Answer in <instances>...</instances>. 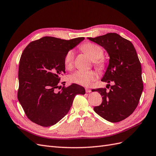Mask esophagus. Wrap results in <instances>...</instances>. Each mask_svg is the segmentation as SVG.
<instances>
[{"label":"esophagus","instance_id":"obj_1","mask_svg":"<svg viewBox=\"0 0 156 156\" xmlns=\"http://www.w3.org/2000/svg\"><path fill=\"white\" fill-rule=\"evenodd\" d=\"M85 90H86V92L87 93H89V92H92V90L90 88H85Z\"/></svg>","mask_w":156,"mask_h":156}]
</instances>
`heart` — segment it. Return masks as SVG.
<instances>
[{
	"instance_id": "1",
	"label": "heart",
	"mask_w": 156,
	"mask_h": 156,
	"mask_svg": "<svg viewBox=\"0 0 156 156\" xmlns=\"http://www.w3.org/2000/svg\"><path fill=\"white\" fill-rule=\"evenodd\" d=\"M81 49L94 61L96 66L99 70L103 71L106 68V62L102 58L104 54V51L100 45L91 43V42H87L81 46ZM73 62L74 53L73 51L70 50L65 55V67L68 69L71 68L73 66ZM98 75L94 71L77 70L69 75V81L70 83H76L84 87H88L92 84L94 81H96Z\"/></svg>"
}]
</instances>
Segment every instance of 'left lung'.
Returning <instances> with one entry per match:
<instances>
[{"label": "left lung", "mask_w": 156, "mask_h": 156, "mask_svg": "<svg viewBox=\"0 0 156 156\" xmlns=\"http://www.w3.org/2000/svg\"><path fill=\"white\" fill-rule=\"evenodd\" d=\"M88 39L107 51L109 64L101 81L114 84H107L109 91L106 88L92 90L100 93L103 100L94 110L107 121L120 122L133 112L143 90L142 69L136 50L130 41L116 33Z\"/></svg>", "instance_id": "left-lung-1"}]
</instances>
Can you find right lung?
<instances>
[{"label": "right lung", "mask_w": 156, "mask_h": 156, "mask_svg": "<svg viewBox=\"0 0 156 156\" xmlns=\"http://www.w3.org/2000/svg\"><path fill=\"white\" fill-rule=\"evenodd\" d=\"M84 39L45 36L31 41L23 51L17 98L32 122L44 127L55 125L67 115L75 96L85 94V89L74 83L58 90L60 76L65 73V55Z\"/></svg>", "instance_id": "obj_1"}]
</instances>
